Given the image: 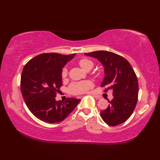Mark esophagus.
Wrapping results in <instances>:
<instances>
[{"label": "esophagus", "instance_id": "34e87169", "mask_svg": "<svg viewBox=\"0 0 160 160\" xmlns=\"http://www.w3.org/2000/svg\"><path fill=\"white\" fill-rule=\"evenodd\" d=\"M94 97L95 99H101V97H99V96H97V95H94Z\"/></svg>", "mask_w": 160, "mask_h": 160}]
</instances>
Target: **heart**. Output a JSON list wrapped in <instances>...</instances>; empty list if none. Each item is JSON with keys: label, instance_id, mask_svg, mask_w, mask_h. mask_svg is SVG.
<instances>
[{"label": "heart", "instance_id": "heart-1", "mask_svg": "<svg viewBox=\"0 0 160 160\" xmlns=\"http://www.w3.org/2000/svg\"><path fill=\"white\" fill-rule=\"evenodd\" d=\"M80 66L85 70H90L94 66L93 62L88 58H81L78 61ZM68 75V69L63 67L61 70V77L65 78ZM94 84L90 80H83L80 82H72L69 87V91L73 94H83L93 88Z\"/></svg>", "mask_w": 160, "mask_h": 160}]
</instances>
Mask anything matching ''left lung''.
Returning <instances> with one entry per match:
<instances>
[{
    "instance_id": "8db88e82",
    "label": "left lung",
    "mask_w": 160,
    "mask_h": 160,
    "mask_svg": "<svg viewBox=\"0 0 160 160\" xmlns=\"http://www.w3.org/2000/svg\"><path fill=\"white\" fill-rule=\"evenodd\" d=\"M96 58L104 67L105 76L102 87L105 92L113 90V98L106 109L100 112L105 123L115 126L125 122L133 112L138 97V82L129 62L123 56L107 51L85 53Z\"/></svg>"
}]
</instances>
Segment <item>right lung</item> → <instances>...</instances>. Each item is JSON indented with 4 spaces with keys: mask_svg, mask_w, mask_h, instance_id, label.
Returning <instances> with one entry per match:
<instances>
[{
    "mask_svg": "<svg viewBox=\"0 0 160 160\" xmlns=\"http://www.w3.org/2000/svg\"><path fill=\"white\" fill-rule=\"evenodd\" d=\"M75 53L39 54L25 64L22 72L20 88L27 107L37 118L47 123L63 121L76 107L80 99L56 101L62 86L61 70Z\"/></svg>",
    "mask_w": 160,
    "mask_h": 160,
    "instance_id": "right-lung-1",
    "label": "right lung"
}]
</instances>
